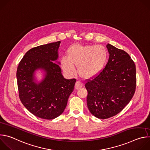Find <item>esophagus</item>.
Returning <instances> with one entry per match:
<instances>
[{
	"instance_id": "34e87169",
	"label": "esophagus",
	"mask_w": 150,
	"mask_h": 150,
	"mask_svg": "<svg viewBox=\"0 0 150 150\" xmlns=\"http://www.w3.org/2000/svg\"><path fill=\"white\" fill-rule=\"evenodd\" d=\"M82 83L81 82H80L79 81H77L75 83V89H79L80 88H81L82 87Z\"/></svg>"
}]
</instances>
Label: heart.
Returning <instances> with one entry per match:
<instances>
[{
  "label": "heart",
  "instance_id": "1",
  "mask_svg": "<svg viewBox=\"0 0 150 150\" xmlns=\"http://www.w3.org/2000/svg\"><path fill=\"white\" fill-rule=\"evenodd\" d=\"M68 57L62 56L60 66L68 75L75 72L78 66L79 74L83 78H90L97 75L104 68L108 59V52L102 46L74 45L67 51Z\"/></svg>",
  "mask_w": 150,
  "mask_h": 150
}]
</instances>
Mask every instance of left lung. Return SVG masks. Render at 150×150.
<instances>
[{
	"instance_id": "obj_1",
	"label": "left lung",
	"mask_w": 150,
	"mask_h": 150,
	"mask_svg": "<svg viewBox=\"0 0 150 150\" xmlns=\"http://www.w3.org/2000/svg\"><path fill=\"white\" fill-rule=\"evenodd\" d=\"M109 58L105 68L85 87L87 103L92 115L105 119L120 112L130 102L136 89V67L124 50L108 44Z\"/></svg>"
}]
</instances>
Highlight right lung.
Wrapping results in <instances>:
<instances>
[{"label": "right lung", "instance_id": "1", "mask_svg": "<svg viewBox=\"0 0 150 150\" xmlns=\"http://www.w3.org/2000/svg\"><path fill=\"white\" fill-rule=\"evenodd\" d=\"M60 43L59 41L29 50L17 68L20 100L29 112L41 119L50 120L60 116L74 89L76 79L64 78L57 64L60 63H54L58 59ZM38 69L45 72V76L36 83L34 72Z\"/></svg>", "mask_w": 150, "mask_h": 150}]
</instances>
